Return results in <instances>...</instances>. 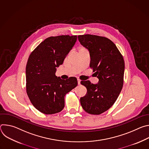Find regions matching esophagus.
I'll return each mask as SVG.
<instances>
[{"instance_id": "esophagus-1", "label": "esophagus", "mask_w": 149, "mask_h": 149, "mask_svg": "<svg viewBox=\"0 0 149 149\" xmlns=\"http://www.w3.org/2000/svg\"><path fill=\"white\" fill-rule=\"evenodd\" d=\"M77 81H78V85H80V82H81V80L79 79H77Z\"/></svg>"}]
</instances>
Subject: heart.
I'll list each match as a JSON object with an SVG mask.
<instances>
[{
	"label": "heart",
	"instance_id": "heart-1",
	"mask_svg": "<svg viewBox=\"0 0 149 149\" xmlns=\"http://www.w3.org/2000/svg\"><path fill=\"white\" fill-rule=\"evenodd\" d=\"M81 49H83V48H81Z\"/></svg>",
	"mask_w": 149,
	"mask_h": 149
}]
</instances>
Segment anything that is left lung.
<instances>
[{
    "label": "left lung",
    "instance_id": "8db88e82",
    "mask_svg": "<svg viewBox=\"0 0 149 149\" xmlns=\"http://www.w3.org/2000/svg\"><path fill=\"white\" fill-rule=\"evenodd\" d=\"M78 38L88 49L90 68L99 79L97 84L88 80L81 81L87 90V94L80 98L81 105L88 114L99 115L114 104L122 90L124 61L116 45L107 38L87 34Z\"/></svg>",
    "mask_w": 149,
    "mask_h": 149
}]
</instances>
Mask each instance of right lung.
I'll return each mask as SVG.
<instances>
[{"instance_id": "1", "label": "right lung", "mask_w": 149, "mask_h": 149, "mask_svg": "<svg viewBox=\"0 0 149 149\" xmlns=\"http://www.w3.org/2000/svg\"><path fill=\"white\" fill-rule=\"evenodd\" d=\"M77 36L59 35L45 39L31 52L26 66V88L34 107L45 114L61 111L64 97L78 85L71 77L64 80L55 76L56 67L74 46Z\"/></svg>"}]
</instances>
